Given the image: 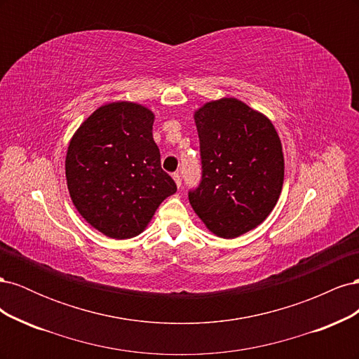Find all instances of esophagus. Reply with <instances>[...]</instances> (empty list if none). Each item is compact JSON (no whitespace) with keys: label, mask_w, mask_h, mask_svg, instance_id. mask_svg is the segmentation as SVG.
Listing matches in <instances>:
<instances>
[{"label":"esophagus","mask_w":359,"mask_h":359,"mask_svg":"<svg viewBox=\"0 0 359 359\" xmlns=\"http://www.w3.org/2000/svg\"><path fill=\"white\" fill-rule=\"evenodd\" d=\"M172 178H173V181H175V184L178 187H181V182H182V180H181V175L178 172H175V173H172Z\"/></svg>","instance_id":"1"}]
</instances>
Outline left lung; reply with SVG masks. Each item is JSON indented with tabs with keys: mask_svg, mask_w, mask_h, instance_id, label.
I'll return each instance as SVG.
<instances>
[{
	"mask_svg": "<svg viewBox=\"0 0 359 359\" xmlns=\"http://www.w3.org/2000/svg\"><path fill=\"white\" fill-rule=\"evenodd\" d=\"M202 180L189 191L191 208L220 238L255 229L276 206L285 158L273 123L241 100L220 99L194 112Z\"/></svg>",
	"mask_w": 359,
	"mask_h": 359,
	"instance_id": "1",
	"label": "left lung"
}]
</instances>
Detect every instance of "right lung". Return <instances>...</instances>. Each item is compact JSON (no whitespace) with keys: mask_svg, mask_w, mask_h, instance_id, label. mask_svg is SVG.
<instances>
[{"mask_svg":"<svg viewBox=\"0 0 359 359\" xmlns=\"http://www.w3.org/2000/svg\"><path fill=\"white\" fill-rule=\"evenodd\" d=\"M154 114L132 102L107 103L73 135L66 178L76 210L103 235L126 240L144 232L158 205L177 191L161 169Z\"/></svg>","mask_w":359,"mask_h":359,"instance_id":"1","label":"right lung"}]
</instances>
